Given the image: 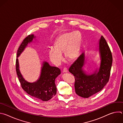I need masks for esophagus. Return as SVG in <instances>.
Returning <instances> with one entry per match:
<instances>
[{
  "label": "esophagus",
  "instance_id": "34e87169",
  "mask_svg": "<svg viewBox=\"0 0 123 123\" xmlns=\"http://www.w3.org/2000/svg\"><path fill=\"white\" fill-rule=\"evenodd\" d=\"M68 72V71H67V69L66 68H64L63 69V73H67Z\"/></svg>",
  "mask_w": 123,
  "mask_h": 123
}]
</instances>
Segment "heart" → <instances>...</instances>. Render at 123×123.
<instances>
[{
    "label": "heart",
    "mask_w": 123,
    "mask_h": 123,
    "mask_svg": "<svg viewBox=\"0 0 123 123\" xmlns=\"http://www.w3.org/2000/svg\"><path fill=\"white\" fill-rule=\"evenodd\" d=\"M81 44V36L78 31L66 32L61 34L54 42V48L48 50V55L54 64L59 65L62 61V54L69 62L75 60L79 56Z\"/></svg>",
    "instance_id": "1"
}]
</instances>
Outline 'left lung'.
Here are the masks:
<instances>
[{"mask_svg": "<svg viewBox=\"0 0 123 123\" xmlns=\"http://www.w3.org/2000/svg\"><path fill=\"white\" fill-rule=\"evenodd\" d=\"M98 50L100 57L99 67L92 72L84 69L86 62L84 52L71 65L68 71L75 77L76 93L83 98H89L101 91L109 82L112 63L110 49L103 36L98 42Z\"/></svg>", "mask_w": 123, "mask_h": 123, "instance_id": "1", "label": "left lung"}]
</instances>
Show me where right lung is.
Returning a JSON list of instances; mask_svg holds the SVG:
<instances>
[{
	"label": "right lung",
	"instance_id": "obj_1",
	"mask_svg": "<svg viewBox=\"0 0 123 123\" xmlns=\"http://www.w3.org/2000/svg\"><path fill=\"white\" fill-rule=\"evenodd\" d=\"M34 39L37 41L36 37L34 34L29 35L24 39L19 46L17 50L16 60V74L22 89L28 94L37 99L47 101L56 94L55 80L60 74V69L57 67L50 66L48 62L44 61L38 79L32 83L28 82L24 78L19 69L18 57L28 46V44L33 42Z\"/></svg>",
	"mask_w": 123,
	"mask_h": 123
}]
</instances>
